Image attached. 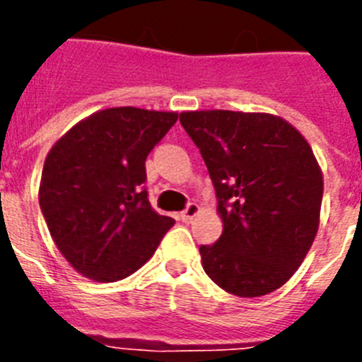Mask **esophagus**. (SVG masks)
Segmentation results:
<instances>
[{"mask_svg":"<svg viewBox=\"0 0 362 362\" xmlns=\"http://www.w3.org/2000/svg\"><path fill=\"white\" fill-rule=\"evenodd\" d=\"M197 214H199V204L197 203H189L186 206V210H184V212L180 214V220L182 221H189V220H193V218H195Z\"/></svg>","mask_w":362,"mask_h":362,"instance_id":"1","label":"esophagus"}]
</instances>
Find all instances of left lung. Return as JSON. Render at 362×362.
Listing matches in <instances>:
<instances>
[{
  "mask_svg": "<svg viewBox=\"0 0 362 362\" xmlns=\"http://www.w3.org/2000/svg\"><path fill=\"white\" fill-rule=\"evenodd\" d=\"M180 124L201 150L223 223L201 246L204 272L237 297H263L286 284L320 227L323 173L312 146L280 116L187 110Z\"/></svg>",
  "mask_w": 362,
  "mask_h": 362,
  "instance_id": "obj_1",
  "label": "left lung"
}]
</instances>
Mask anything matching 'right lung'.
<instances>
[{
	"instance_id": "right-lung-1",
	"label": "right lung",
	"mask_w": 362,
	"mask_h": 362,
	"mask_svg": "<svg viewBox=\"0 0 362 362\" xmlns=\"http://www.w3.org/2000/svg\"><path fill=\"white\" fill-rule=\"evenodd\" d=\"M178 112L115 107L93 112L50 148L39 204L54 244L93 281H118L139 270L175 220L159 216L144 189L148 153Z\"/></svg>"
}]
</instances>
